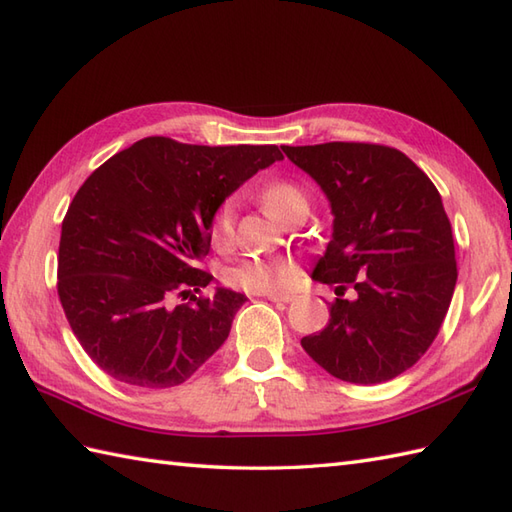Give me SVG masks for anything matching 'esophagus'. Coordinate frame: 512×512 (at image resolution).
<instances>
[{"label":"esophagus","instance_id":"obj_1","mask_svg":"<svg viewBox=\"0 0 512 512\" xmlns=\"http://www.w3.org/2000/svg\"><path fill=\"white\" fill-rule=\"evenodd\" d=\"M268 301H272V303H292L294 294H268Z\"/></svg>","mask_w":512,"mask_h":512}]
</instances>
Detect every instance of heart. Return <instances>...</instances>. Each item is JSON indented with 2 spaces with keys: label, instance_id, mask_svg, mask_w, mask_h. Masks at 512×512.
I'll use <instances>...</instances> for the list:
<instances>
[{
  "label": "heart",
  "instance_id": "1",
  "mask_svg": "<svg viewBox=\"0 0 512 512\" xmlns=\"http://www.w3.org/2000/svg\"><path fill=\"white\" fill-rule=\"evenodd\" d=\"M261 200L272 216L279 220L296 205H307L303 189L292 181H272L261 189ZM235 233V202L227 198L216 209L209 224L211 244L216 248H229ZM296 275V266L290 259H264V257H242L224 268V281L233 288L251 294H268L281 290Z\"/></svg>",
  "mask_w": 512,
  "mask_h": 512
}]
</instances>
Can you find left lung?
<instances>
[{"instance_id": "left-lung-1", "label": "left lung", "mask_w": 512, "mask_h": 512, "mask_svg": "<svg viewBox=\"0 0 512 512\" xmlns=\"http://www.w3.org/2000/svg\"><path fill=\"white\" fill-rule=\"evenodd\" d=\"M281 150L320 185L334 213L312 279L334 285L338 299L303 349L342 382H388L430 349L454 296V235L441 194L390 146L329 141ZM347 287L353 300L343 299Z\"/></svg>"}]
</instances>
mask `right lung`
<instances>
[{
    "label": "right lung",
    "mask_w": 512,
    "mask_h": 512,
    "mask_svg": "<svg viewBox=\"0 0 512 512\" xmlns=\"http://www.w3.org/2000/svg\"><path fill=\"white\" fill-rule=\"evenodd\" d=\"M281 159L277 146L146 137L82 183L63 220L56 288L71 331L106 375L170 388L222 347L246 296H196L213 279L200 268L209 224L224 198Z\"/></svg>",
    "instance_id": "right-lung-1"
}]
</instances>
